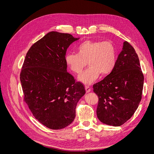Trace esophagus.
Returning a JSON list of instances; mask_svg holds the SVG:
<instances>
[{
    "label": "esophagus",
    "instance_id": "34e87169",
    "mask_svg": "<svg viewBox=\"0 0 154 154\" xmlns=\"http://www.w3.org/2000/svg\"><path fill=\"white\" fill-rule=\"evenodd\" d=\"M85 90H86V92H91V87H90L89 86L86 85V86H85Z\"/></svg>",
    "mask_w": 154,
    "mask_h": 154
}]
</instances>
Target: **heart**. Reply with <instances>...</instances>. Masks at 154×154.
Masks as SVG:
<instances>
[{"instance_id": "obj_1", "label": "heart", "mask_w": 154, "mask_h": 154, "mask_svg": "<svg viewBox=\"0 0 154 154\" xmlns=\"http://www.w3.org/2000/svg\"><path fill=\"white\" fill-rule=\"evenodd\" d=\"M77 54L68 53L65 57L67 67L74 74H80L87 66L88 67L78 77L86 85L94 83L100 74H109L117 62V53L110 41L87 40L78 45Z\"/></svg>"}]
</instances>
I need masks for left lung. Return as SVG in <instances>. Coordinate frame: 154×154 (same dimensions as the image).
Returning <instances> with one entry per match:
<instances>
[{"instance_id":"1","label":"left lung","mask_w":154,"mask_h":154,"mask_svg":"<svg viewBox=\"0 0 154 154\" xmlns=\"http://www.w3.org/2000/svg\"><path fill=\"white\" fill-rule=\"evenodd\" d=\"M144 76L134 48L124 42L113 71L93 85L96 114L104 124L119 127L132 117L142 98Z\"/></svg>"}]
</instances>
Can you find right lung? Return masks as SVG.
<instances>
[{"mask_svg":"<svg viewBox=\"0 0 154 154\" xmlns=\"http://www.w3.org/2000/svg\"><path fill=\"white\" fill-rule=\"evenodd\" d=\"M79 38L51 31L27 51L20 74L24 101L46 127L60 130L75 118L78 101L85 94L83 83L67 71L66 51Z\"/></svg>","mask_w":154,"mask_h":154,"instance_id":"1","label":"right lung"}]
</instances>
